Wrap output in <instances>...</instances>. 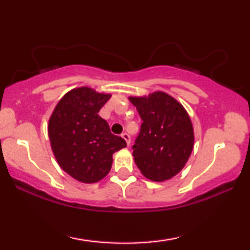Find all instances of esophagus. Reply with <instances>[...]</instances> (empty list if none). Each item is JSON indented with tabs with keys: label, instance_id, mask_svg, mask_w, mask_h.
Returning a JSON list of instances; mask_svg holds the SVG:
<instances>
[{
	"label": "esophagus",
	"instance_id": "34e87169",
	"mask_svg": "<svg viewBox=\"0 0 250 250\" xmlns=\"http://www.w3.org/2000/svg\"><path fill=\"white\" fill-rule=\"evenodd\" d=\"M122 138L124 139L125 141H126V145L129 146V143H131V136H129V135L127 134V133H123Z\"/></svg>",
	"mask_w": 250,
	"mask_h": 250
}]
</instances>
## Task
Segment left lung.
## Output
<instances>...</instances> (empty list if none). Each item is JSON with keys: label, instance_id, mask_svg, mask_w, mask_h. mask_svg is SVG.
Instances as JSON below:
<instances>
[{"label": "left lung", "instance_id": "8db88e82", "mask_svg": "<svg viewBox=\"0 0 250 250\" xmlns=\"http://www.w3.org/2000/svg\"><path fill=\"white\" fill-rule=\"evenodd\" d=\"M128 99L143 122L133 146L136 166L155 182L172 179L192 152L194 133L190 116L176 99L162 91Z\"/></svg>", "mask_w": 250, "mask_h": 250}]
</instances>
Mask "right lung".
Wrapping results in <instances>:
<instances>
[{"label":"right lung","instance_id":"1","mask_svg":"<svg viewBox=\"0 0 250 250\" xmlns=\"http://www.w3.org/2000/svg\"><path fill=\"white\" fill-rule=\"evenodd\" d=\"M111 94L82 86L67 92L49 119L47 133L53 155L67 174L82 183L104 179L112 165V155L126 146L110 132L99 111Z\"/></svg>","mask_w":250,"mask_h":250}]
</instances>
